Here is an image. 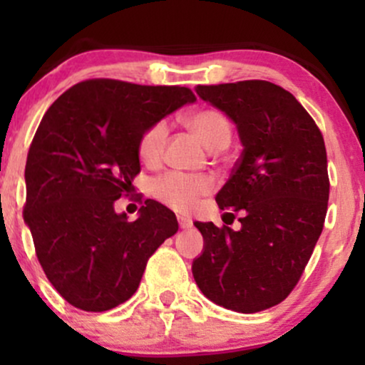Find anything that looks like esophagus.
<instances>
[{
  "instance_id": "1",
  "label": "esophagus",
  "mask_w": 365,
  "mask_h": 365,
  "mask_svg": "<svg viewBox=\"0 0 365 365\" xmlns=\"http://www.w3.org/2000/svg\"><path fill=\"white\" fill-rule=\"evenodd\" d=\"M178 225H180V228H190L192 220L187 216H178Z\"/></svg>"
}]
</instances>
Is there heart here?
Returning a JSON list of instances; mask_svg holds the SVG:
<instances>
[{"label":"heart","mask_w":365,"mask_h":365,"mask_svg":"<svg viewBox=\"0 0 365 365\" xmlns=\"http://www.w3.org/2000/svg\"><path fill=\"white\" fill-rule=\"evenodd\" d=\"M187 125L202 137L211 149H225L232 140V121L217 108H200L185 118ZM168 140V123L159 120L142 133L139 154L142 161L154 165L163 158ZM212 190V182L206 177L170 171L153 182L150 192L159 202L180 212H188L197 207L200 197Z\"/></svg>","instance_id":"obj_1"}]
</instances>
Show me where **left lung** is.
<instances>
[{
	"label": "left lung",
	"instance_id": "left-lung-1",
	"mask_svg": "<svg viewBox=\"0 0 365 365\" xmlns=\"http://www.w3.org/2000/svg\"><path fill=\"white\" fill-rule=\"evenodd\" d=\"M195 92L235 121L244 150L216 195L221 209L242 212V228L195 221L204 252L192 273L221 307L264 311L290 295L319 240L329 199L324 139L302 104L276 83L242 81Z\"/></svg>",
	"mask_w": 365,
	"mask_h": 365
}]
</instances>
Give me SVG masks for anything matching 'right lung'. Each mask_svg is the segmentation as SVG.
<instances>
[{"label":"right lung","instance_id":"obj_1","mask_svg":"<svg viewBox=\"0 0 365 365\" xmlns=\"http://www.w3.org/2000/svg\"><path fill=\"white\" fill-rule=\"evenodd\" d=\"M194 101L188 87L91 78L46 111L27 154L24 220L46 276L73 307L103 312L128 300L150 255L178 232L156 200L135 221L116 215L115 200L140 171L142 133Z\"/></svg>","mask_w":365,"mask_h":365}]
</instances>
